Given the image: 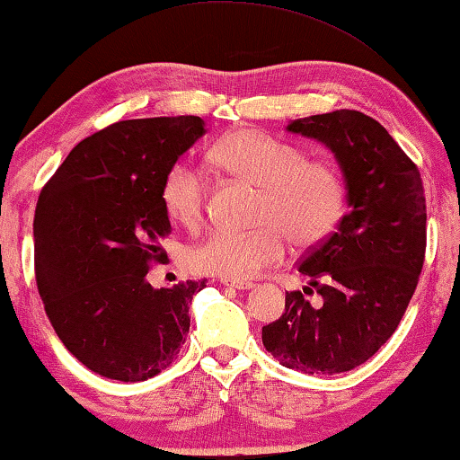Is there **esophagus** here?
Masks as SVG:
<instances>
[{"instance_id": "34e87169", "label": "esophagus", "mask_w": 460, "mask_h": 460, "mask_svg": "<svg viewBox=\"0 0 460 460\" xmlns=\"http://www.w3.org/2000/svg\"><path fill=\"white\" fill-rule=\"evenodd\" d=\"M223 286H229V288H237V290H249V288H253L252 282H231V279H221Z\"/></svg>"}]
</instances>
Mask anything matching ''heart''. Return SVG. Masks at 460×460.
Here are the masks:
<instances>
[{
    "label": "heart",
    "instance_id": "obj_1",
    "mask_svg": "<svg viewBox=\"0 0 460 460\" xmlns=\"http://www.w3.org/2000/svg\"><path fill=\"white\" fill-rule=\"evenodd\" d=\"M223 172L260 189L252 231L217 229L186 253L194 274L247 282L284 258L286 237L296 247L329 239L347 211V182L329 160H310L305 147L261 129H237L213 147ZM162 205L174 221L192 227L207 207V182L189 162L164 176Z\"/></svg>",
    "mask_w": 460,
    "mask_h": 460
}]
</instances>
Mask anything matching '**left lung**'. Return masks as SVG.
Instances as JSON below:
<instances>
[{"mask_svg": "<svg viewBox=\"0 0 460 460\" xmlns=\"http://www.w3.org/2000/svg\"><path fill=\"white\" fill-rule=\"evenodd\" d=\"M288 129L331 147L351 208L298 263L322 306L286 292L284 314L263 326L261 341L284 367L332 376L376 355L406 313L426 253L424 186L387 129L355 109L310 115Z\"/></svg>", "mask_w": 460, "mask_h": 460, "instance_id": "1", "label": "left lung"}]
</instances>
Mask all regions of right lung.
I'll use <instances>...</instances> for the list:
<instances>
[{"label": "right lung", "mask_w": 460, "mask_h": 460, "mask_svg": "<svg viewBox=\"0 0 460 460\" xmlns=\"http://www.w3.org/2000/svg\"><path fill=\"white\" fill-rule=\"evenodd\" d=\"M205 134L197 115L128 119L76 144L42 186L34 270L46 316L84 367L144 381L170 367L190 329L189 306L207 279L150 286L170 227L160 190Z\"/></svg>", "instance_id": "1"}]
</instances>
